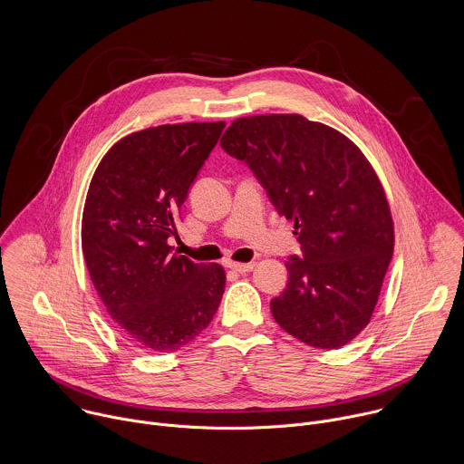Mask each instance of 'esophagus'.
<instances>
[{"mask_svg": "<svg viewBox=\"0 0 464 464\" xmlns=\"http://www.w3.org/2000/svg\"><path fill=\"white\" fill-rule=\"evenodd\" d=\"M229 267L233 271H238V273H249L253 267H255V262H246V264H238V262H231Z\"/></svg>", "mask_w": 464, "mask_h": 464, "instance_id": "34e87169", "label": "esophagus"}]
</instances>
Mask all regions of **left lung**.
<instances>
[{
	"instance_id": "obj_1",
	"label": "left lung",
	"mask_w": 464,
	"mask_h": 464,
	"mask_svg": "<svg viewBox=\"0 0 464 464\" xmlns=\"http://www.w3.org/2000/svg\"><path fill=\"white\" fill-rule=\"evenodd\" d=\"M220 145L253 169L302 244V258L285 262L273 319L307 346L348 344L373 315L395 246L390 202L364 152L295 112L237 118Z\"/></svg>"
}]
</instances>
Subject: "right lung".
Segmentation results:
<instances>
[{"label":"right lung","instance_id":"right-lung-1","mask_svg":"<svg viewBox=\"0 0 464 464\" xmlns=\"http://www.w3.org/2000/svg\"><path fill=\"white\" fill-rule=\"evenodd\" d=\"M226 121L166 123L118 140L83 206L82 251L109 317L138 348L171 353L213 321L226 287L220 264L171 253L188 191Z\"/></svg>","mask_w":464,"mask_h":464}]
</instances>
